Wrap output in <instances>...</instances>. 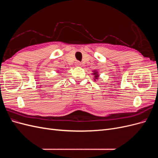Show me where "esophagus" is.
Here are the masks:
<instances>
[{
    "label": "esophagus",
    "instance_id": "obj_1",
    "mask_svg": "<svg viewBox=\"0 0 158 158\" xmlns=\"http://www.w3.org/2000/svg\"><path fill=\"white\" fill-rule=\"evenodd\" d=\"M75 65L76 66H80V65H81V63H80V61H76L75 62Z\"/></svg>",
    "mask_w": 158,
    "mask_h": 158
}]
</instances>
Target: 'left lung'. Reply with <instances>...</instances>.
Instances as JSON below:
<instances>
[{
  "instance_id": "8db88e82",
  "label": "left lung",
  "mask_w": 158,
  "mask_h": 158,
  "mask_svg": "<svg viewBox=\"0 0 158 158\" xmlns=\"http://www.w3.org/2000/svg\"><path fill=\"white\" fill-rule=\"evenodd\" d=\"M94 75H95V79H97V78H98V73H96V72H95L94 71ZM95 80V79H94Z\"/></svg>"
}]
</instances>
